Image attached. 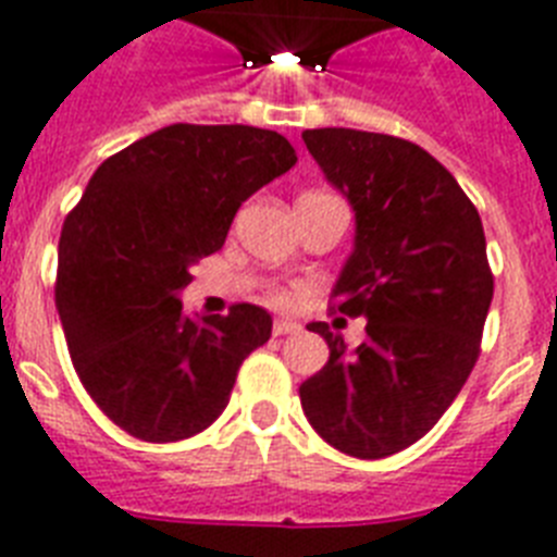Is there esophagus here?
<instances>
[{
  "label": "esophagus",
  "mask_w": 557,
  "mask_h": 557,
  "mask_svg": "<svg viewBox=\"0 0 557 557\" xmlns=\"http://www.w3.org/2000/svg\"><path fill=\"white\" fill-rule=\"evenodd\" d=\"M301 324H296L293 319H275L273 324V336H293V333H299Z\"/></svg>",
  "instance_id": "esophagus-1"
}]
</instances>
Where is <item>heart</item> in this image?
<instances>
[{"label":"heart","instance_id":"obj_1","mask_svg":"<svg viewBox=\"0 0 557 557\" xmlns=\"http://www.w3.org/2000/svg\"><path fill=\"white\" fill-rule=\"evenodd\" d=\"M273 301L275 305H290L293 296L287 290H278V293H273Z\"/></svg>","mask_w":557,"mask_h":557}]
</instances>
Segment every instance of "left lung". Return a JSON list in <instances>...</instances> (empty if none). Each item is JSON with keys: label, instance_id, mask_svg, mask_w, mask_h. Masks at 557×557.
I'll return each mask as SVG.
<instances>
[{"label": "left lung", "instance_id": "1", "mask_svg": "<svg viewBox=\"0 0 557 557\" xmlns=\"http://www.w3.org/2000/svg\"><path fill=\"white\" fill-rule=\"evenodd\" d=\"M301 137L356 212L333 307L368 319L356 350L327 322L307 324L331 359L301 382V408L324 443L380 460L425 437L478 362L495 293L486 235L455 175L411 140L356 128Z\"/></svg>", "mask_w": 557, "mask_h": 557}]
</instances>
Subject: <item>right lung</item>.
<instances>
[{"mask_svg":"<svg viewBox=\"0 0 557 557\" xmlns=\"http://www.w3.org/2000/svg\"><path fill=\"white\" fill-rule=\"evenodd\" d=\"M296 163L256 126H175L102 160L60 235L57 310L71 362L100 411L146 443L203 431L247 356L270 339L256 305L184 315L189 267L224 247L235 212Z\"/></svg>","mask_w":557,"mask_h":557,"instance_id":"add662e5","label":"right lung"}]
</instances>
